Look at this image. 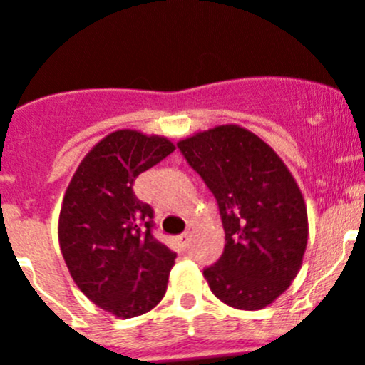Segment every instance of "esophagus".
<instances>
[{
  "label": "esophagus",
  "mask_w": 365,
  "mask_h": 365,
  "mask_svg": "<svg viewBox=\"0 0 365 365\" xmlns=\"http://www.w3.org/2000/svg\"><path fill=\"white\" fill-rule=\"evenodd\" d=\"M189 242H190V234H189V232H185V234H182L178 239H176V246H178L182 251L189 247Z\"/></svg>",
  "instance_id": "esophagus-1"
}]
</instances>
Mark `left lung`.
Instances as JSON below:
<instances>
[{"mask_svg": "<svg viewBox=\"0 0 365 365\" xmlns=\"http://www.w3.org/2000/svg\"><path fill=\"white\" fill-rule=\"evenodd\" d=\"M178 149L218 202L225 247L204 279L218 299L259 310L289 287L308 241L305 199L262 138L223 124L180 140Z\"/></svg>", "mask_w": 365, "mask_h": 365, "instance_id": "8db88e82", "label": "left lung"}]
</instances>
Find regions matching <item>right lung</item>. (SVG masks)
I'll return each mask as SVG.
<instances>
[{
    "mask_svg": "<svg viewBox=\"0 0 365 365\" xmlns=\"http://www.w3.org/2000/svg\"><path fill=\"white\" fill-rule=\"evenodd\" d=\"M173 150L158 135L114 131L85 155L63 195L58 242L71 277L119 319L147 314L166 293L176 253L154 239V211L133 182Z\"/></svg>",
    "mask_w": 365,
    "mask_h": 365,
    "instance_id": "obj_1",
    "label": "right lung"
}]
</instances>
